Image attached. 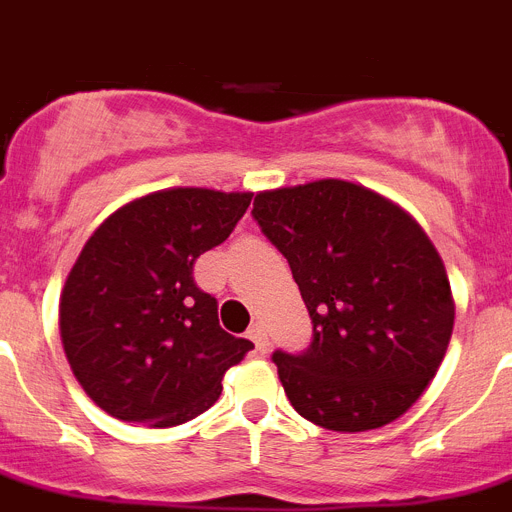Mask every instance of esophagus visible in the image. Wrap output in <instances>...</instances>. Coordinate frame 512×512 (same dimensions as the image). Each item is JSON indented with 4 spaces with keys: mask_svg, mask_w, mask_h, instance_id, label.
Listing matches in <instances>:
<instances>
[{
    "mask_svg": "<svg viewBox=\"0 0 512 512\" xmlns=\"http://www.w3.org/2000/svg\"><path fill=\"white\" fill-rule=\"evenodd\" d=\"M247 337L255 342V348L260 350V353H265V350H268V330H265V324L262 322L252 324L250 330H247Z\"/></svg>",
    "mask_w": 512,
    "mask_h": 512,
    "instance_id": "1",
    "label": "esophagus"
}]
</instances>
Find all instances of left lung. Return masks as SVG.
Instances as JSON below:
<instances>
[{
    "instance_id": "left-lung-1",
    "label": "left lung",
    "mask_w": 512,
    "mask_h": 512,
    "mask_svg": "<svg viewBox=\"0 0 512 512\" xmlns=\"http://www.w3.org/2000/svg\"><path fill=\"white\" fill-rule=\"evenodd\" d=\"M252 219L288 260L309 309V348L273 353L293 410L340 433L404 415L453 332L451 286L425 231L345 180L260 193Z\"/></svg>"
}]
</instances>
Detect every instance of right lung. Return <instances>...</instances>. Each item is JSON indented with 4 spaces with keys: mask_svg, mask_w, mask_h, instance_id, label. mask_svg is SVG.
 <instances>
[{
    "mask_svg": "<svg viewBox=\"0 0 512 512\" xmlns=\"http://www.w3.org/2000/svg\"><path fill=\"white\" fill-rule=\"evenodd\" d=\"M252 193L159 190L100 224L61 293L59 327L87 397L123 422L172 428L206 412L255 345L221 330L195 260L229 237Z\"/></svg>",
    "mask_w": 512,
    "mask_h": 512,
    "instance_id": "add662e5",
    "label": "right lung"
}]
</instances>
